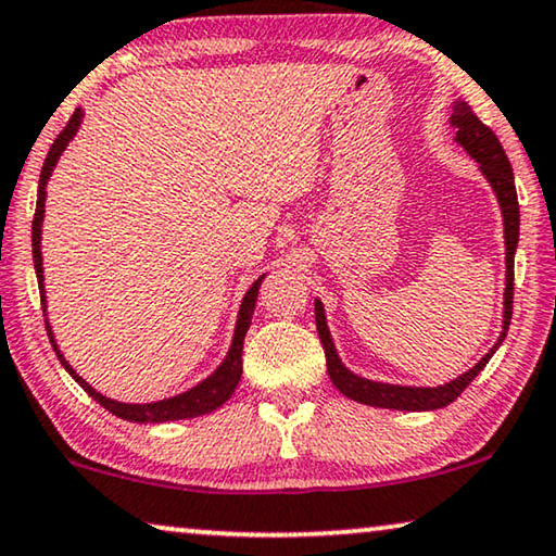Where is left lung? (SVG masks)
Listing matches in <instances>:
<instances>
[{
    "instance_id": "8db88e82",
    "label": "left lung",
    "mask_w": 556,
    "mask_h": 556,
    "mask_svg": "<svg viewBox=\"0 0 556 556\" xmlns=\"http://www.w3.org/2000/svg\"><path fill=\"white\" fill-rule=\"evenodd\" d=\"M452 127L457 129V142L467 149V152L479 162V169L484 172V177L490 179L492 189L496 192L502 206L504 217V244H507V289H504V325L502 334L496 339L494 350L484 354L482 362L469 371H464L462 377L444 387H396V384H382L371 382V379H362L352 375L337 357L334 344H331L327 321H325V306L317 300L314 302V317H317V331L327 354V371L334 387L350 400L359 404H369V407H384V409H402V412H429V409H442L446 404H452L457 396L471 384L479 371L486 367V362L492 359L496 346L507 337L509 321H511V304H515V252L519 242V202H517V187H515V174H511V164L504 154V149L496 139L494 131L471 112L467 102H454L452 112Z\"/></svg>"
}]
</instances>
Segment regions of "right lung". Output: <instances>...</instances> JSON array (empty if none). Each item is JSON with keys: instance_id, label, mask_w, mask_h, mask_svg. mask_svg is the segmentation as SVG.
I'll use <instances>...</instances> for the list:
<instances>
[{"instance_id": "1", "label": "right lung", "mask_w": 556, "mask_h": 556, "mask_svg": "<svg viewBox=\"0 0 556 556\" xmlns=\"http://www.w3.org/2000/svg\"><path fill=\"white\" fill-rule=\"evenodd\" d=\"M79 122H81V110H77L66 122V127L56 135L54 144L49 147V154L45 160V167H41L39 174V189H37V210H35V219H31V256H35V269H37V281H39V296H41V309H47L45 306V277H41V250H39V242H41V219H45V197H47V181L52 177L54 172V164L60 160V154L64 152V147L70 144V139L77 135L79 129ZM260 285H262V277L254 281L250 287V292L244 294V302L239 306V317H237V329H235V339H231V346H229V354L227 359L222 362V367L214 371L212 377H206L202 384H197L194 389H189V392L179 394V396H172V400H162V402H152V404H124V402H114L110 396H102L99 392H94L92 387H89L85 379H81L77 371L70 367V362L62 357V352L56 350L54 344V337H52V329H49L47 319V334H49V342H52L56 357H60L62 367L70 371V375L77 379L79 387L85 389V392L92 396L94 402L102 404L106 412L117 414V417L127 419V421H139V425H160V421H174V419H192L199 417V414H206V412H214L217 407H222L231 394H235V389L239 384V377H242V346H244V334L247 329L252 325V314H254V302H256V294H260Z\"/></svg>"}]
</instances>
